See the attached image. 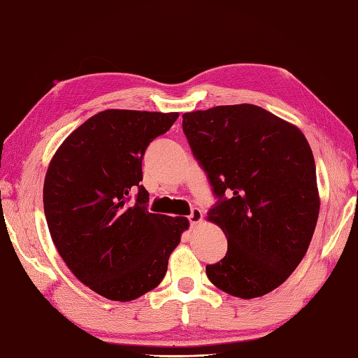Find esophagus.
I'll use <instances>...</instances> for the list:
<instances>
[{"label":"esophagus","mask_w":358,"mask_h":358,"mask_svg":"<svg viewBox=\"0 0 358 358\" xmlns=\"http://www.w3.org/2000/svg\"><path fill=\"white\" fill-rule=\"evenodd\" d=\"M201 220H203L201 209L194 208L191 211V215H189V222H191V225H197V223H200Z\"/></svg>","instance_id":"esophagus-1"}]
</instances>
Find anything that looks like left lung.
Returning <instances> with one entry per match:
<instances>
[{"label":"left lung","mask_w":358,"mask_h":358,"mask_svg":"<svg viewBox=\"0 0 358 358\" xmlns=\"http://www.w3.org/2000/svg\"><path fill=\"white\" fill-rule=\"evenodd\" d=\"M183 131L220 199L208 220L228 239L227 256L206 265L209 281L242 299L267 295L303 261L317 227V171L304 133L253 103L185 113Z\"/></svg>","instance_id":"1"}]
</instances>
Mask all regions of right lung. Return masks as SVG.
I'll use <instances>...</instances> for the list:
<instances>
[{"label":"right lung","instance_id":"1","mask_svg":"<svg viewBox=\"0 0 358 358\" xmlns=\"http://www.w3.org/2000/svg\"><path fill=\"white\" fill-rule=\"evenodd\" d=\"M178 113L105 110L54 153L43 185L49 233L82 284L111 301H133L163 281L189 228L186 217L149 213L143 157ZM138 192L137 201H129Z\"/></svg>","mask_w":358,"mask_h":358}]
</instances>
